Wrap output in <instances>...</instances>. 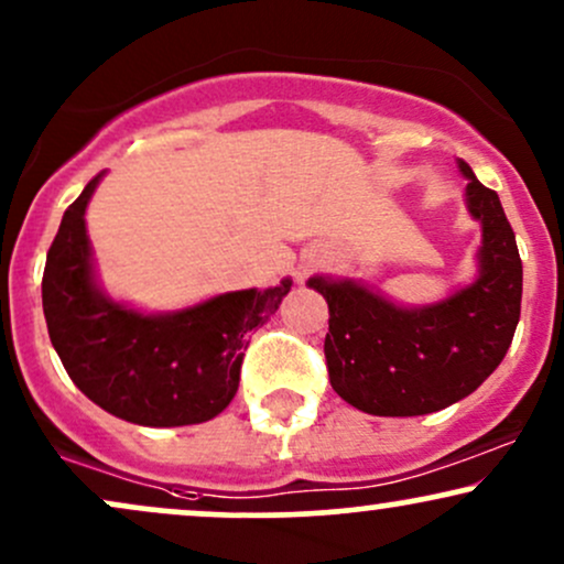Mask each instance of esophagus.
<instances>
[{
	"mask_svg": "<svg viewBox=\"0 0 564 564\" xmlns=\"http://www.w3.org/2000/svg\"><path fill=\"white\" fill-rule=\"evenodd\" d=\"M315 264H317V260H315V257H310V260H307V262H304V264H302V268H300V273H296V278H300V281H304V278H307V273H310V270H312V268H315Z\"/></svg>",
	"mask_w": 564,
	"mask_h": 564,
	"instance_id": "esophagus-1",
	"label": "esophagus"
}]
</instances>
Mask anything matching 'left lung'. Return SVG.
Wrapping results in <instances>:
<instances>
[{
  "mask_svg": "<svg viewBox=\"0 0 564 564\" xmlns=\"http://www.w3.org/2000/svg\"><path fill=\"white\" fill-rule=\"evenodd\" d=\"M467 209L484 226L476 283L423 310L391 304L355 281L310 278L328 302L325 365L344 402L378 417L438 412L499 368L520 321L522 262L497 192L465 160Z\"/></svg>",
  "mask_w": 564,
  "mask_h": 564,
  "instance_id": "left-lung-1",
  "label": "left lung"
}]
</instances>
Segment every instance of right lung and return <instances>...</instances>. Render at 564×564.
Instances as JSON below:
<instances>
[{"label": "right lung", "mask_w": 564, "mask_h": 564, "mask_svg": "<svg viewBox=\"0 0 564 564\" xmlns=\"http://www.w3.org/2000/svg\"><path fill=\"white\" fill-rule=\"evenodd\" d=\"M99 178L65 209L46 252L42 302L52 347L73 383L115 417L152 429L213 420L236 397L252 330L275 315L291 281L230 291L173 315H141L107 300L94 283L84 220Z\"/></svg>", "instance_id": "right-lung-1"}]
</instances>
